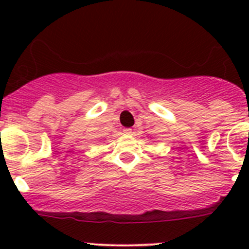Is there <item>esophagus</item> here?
I'll return each mask as SVG.
<instances>
[{"label":"esophagus","instance_id":"1","mask_svg":"<svg viewBox=\"0 0 249 249\" xmlns=\"http://www.w3.org/2000/svg\"><path fill=\"white\" fill-rule=\"evenodd\" d=\"M123 133H124V135H132V133H133V131H132L131 128H124L123 129Z\"/></svg>","mask_w":249,"mask_h":249}]
</instances>
